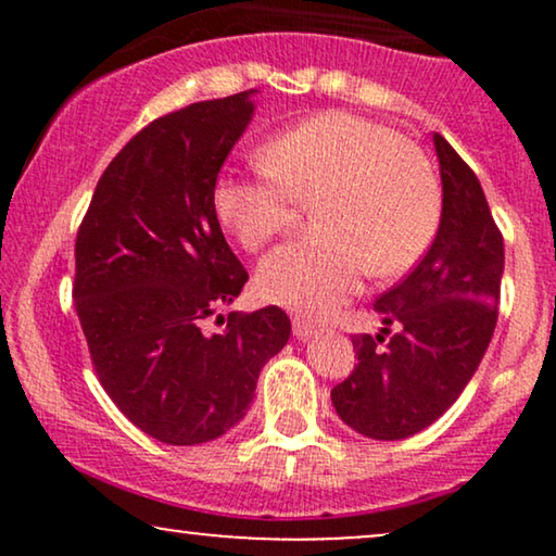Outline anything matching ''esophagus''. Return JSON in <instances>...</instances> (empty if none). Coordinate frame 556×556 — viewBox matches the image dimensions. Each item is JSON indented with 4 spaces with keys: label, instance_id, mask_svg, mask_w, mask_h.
I'll return each instance as SVG.
<instances>
[{
    "label": "esophagus",
    "instance_id": "1",
    "mask_svg": "<svg viewBox=\"0 0 556 556\" xmlns=\"http://www.w3.org/2000/svg\"><path fill=\"white\" fill-rule=\"evenodd\" d=\"M316 331H318V326L314 321H306V318H301V316L293 318V337L295 339H308V337H314Z\"/></svg>",
    "mask_w": 556,
    "mask_h": 556
}]
</instances>
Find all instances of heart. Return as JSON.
Returning a JSON list of instances; mask_svg holds the SVG:
<instances>
[{
  "instance_id": "obj_1",
  "label": "heart",
  "mask_w": 556,
  "mask_h": 556,
  "mask_svg": "<svg viewBox=\"0 0 556 556\" xmlns=\"http://www.w3.org/2000/svg\"><path fill=\"white\" fill-rule=\"evenodd\" d=\"M263 174H223L212 192L219 225L255 253L311 204L316 235L263 257L257 293L299 314L339 308L364 273L397 278L428 253L443 194L428 159L397 131L354 113L306 118L263 149Z\"/></svg>"
}]
</instances>
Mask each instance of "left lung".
<instances>
[{
  "instance_id": "obj_1",
  "label": "left lung",
  "mask_w": 556,
  "mask_h": 556,
  "mask_svg": "<svg viewBox=\"0 0 556 556\" xmlns=\"http://www.w3.org/2000/svg\"><path fill=\"white\" fill-rule=\"evenodd\" d=\"M432 139L443 179L435 240L379 295L384 329L354 333L352 375L331 390L341 420L375 440H402L435 422L466 390L498 318L504 235L473 169L443 136Z\"/></svg>"
}]
</instances>
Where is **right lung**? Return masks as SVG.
Segmentation results:
<instances>
[{
  "label": "right lung",
  "instance_id": "right-lung-1",
  "mask_svg": "<svg viewBox=\"0 0 556 556\" xmlns=\"http://www.w3.org/2000/svg\"><path fill=\"white\" fill-rule=\"evenodd\" d=\"M250 93L151 121L105 166L75 238L73 299L103 390L136 428L200 445L245 417L263 364L291 337L283 308L200 324L238 299L248 270L212 192L253 116Z\"/></svg>",
  "mask_w": 556,
  "mask_h": 556
}]
</instances>
